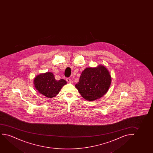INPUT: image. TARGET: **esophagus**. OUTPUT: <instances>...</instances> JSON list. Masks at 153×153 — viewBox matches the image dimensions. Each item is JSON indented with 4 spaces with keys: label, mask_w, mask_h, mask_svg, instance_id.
<instances>
[{
    "label": "esophagus",
    "mask_w": 153,
    "mask_h": 153,
    "mask_svg": "<svg viewBox=\"0 0 153 153\" xmlns=\"http://www.w3.org/2000/svg\"><path fill=\"white\" fill-rule=\"evenodd\" d=\"M66 81H67L68 82H69V83H72V82H73L72 80H71L70 78H66Z\"/></svg>",
    "instance_id": "1"
}]
</instances>
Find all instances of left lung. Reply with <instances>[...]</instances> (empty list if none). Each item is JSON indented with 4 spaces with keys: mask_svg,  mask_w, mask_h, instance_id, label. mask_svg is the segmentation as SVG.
<instances>
[{
    "mask_svg": "<svg viewBox=\"0 0 153 153\" xmlns=\"http://www.w3.org/2000/svg\"><path fill=\"white\" fill-rule=\"evenodd\" d=\"M111 84V76L108 69L99 65L84 69L75 87L85 100L94 101L107 93Z\"/></svg>",
    "mask_w": 153,
    "mask_h": 153,
    "instance_id": "left-lung-1",
    "label": "left lung"
}]
</instances>
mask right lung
<instances>
[{
	"label": "right lung",
	"instance_id": "1",
	"mask_svg": "<svg viewBox=\"0 0 153 153\" xmlns=\"http://www.w3.org/2000/svg\"><path fill=\"white\" fill-rule=\"evenodd\" d=\"M36 90L48 98H52L59 94L63 86L67 84L64 79L56 80L51 72L40 74L34 79Z\"/></svg>",
	"mask_w": 153,
	"mask_h": 153
}]
</instances>
